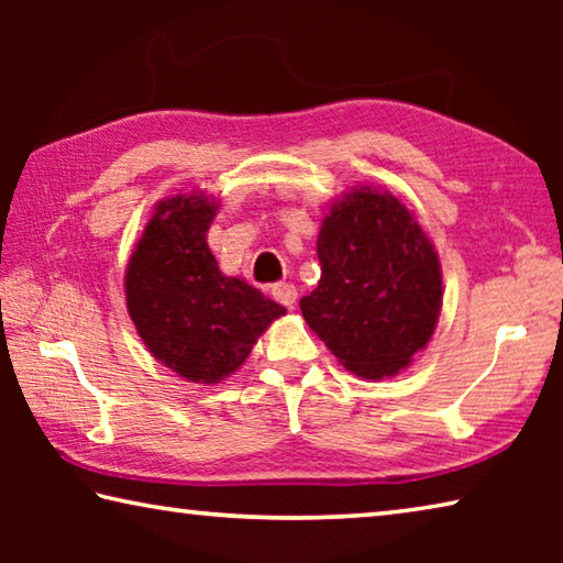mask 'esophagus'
Instances as JSON below:
<instances>
[{
  "instance_id": "1",
  "label": "esophagus",
  "mask_w": 563,
  "mask_h": 563,
  "mask_svg": "<svg viewBox=\"0 0 563 563\" xmlns=\"http://www.w3.org/2000/svg\"><path fill=\"white\" fill-rule=\"evenodd\" d=\"M271 292H273L275 300L285 305V308H292L295 300H298V290H295L292 283H275Z\"/></svg>"
}]
</instances>
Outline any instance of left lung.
<instances>
[{"label":"left lung","mask_w":563,"mask_h":563,"mask_svg":"<svg viewBox=\"0 0 563 563\" xmlns=\"http://www.w3.org/2000/svg\"><path fill=\"white\" fill-rule=\"evenodd\" d=\"M320 283L302 318L350 373L393 377L430 342L442 271L415 216L362 186L332 206L318 238Z\"/></svg>","instance_id":"1"}]
</instances>
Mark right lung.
Here are the masks:
<instances>
[{"label":"right lung","instance_id":"1","mask_svg":"<svg viewBox=\"0 0 563 563\" xmlns=\"http://www.w3.org/2000/svg\"><path fill=\"white\" fill-rule=\"evenodd\" d=\"M216 201H161L126 268V308L151 355L190 383L213 385L243 365L285 308L218 271L206 233Z\"/></svg>","mask_w":563,"mask_h":563}]
</instances>
